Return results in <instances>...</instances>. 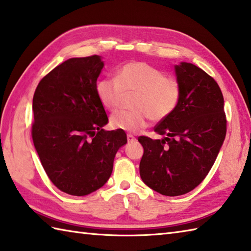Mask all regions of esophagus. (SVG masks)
Instances as JSON below:
<instances>
[{"mask_svg": "<svg viewBox=\"0 0 251 251\" xmlns=\"http://www.w3.org/2000/svg\"><path fill=\"white\" fill-rule=\"evenodd\" d=\"M127 140H128V142H135L136 141V137L128 134V135H127Z\"/></svg>", "mask_w": 251, "mask_h": 251, "instance_id": "34e87169", "label": "esophagus"}]
</instances>
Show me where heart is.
<instances>
[{"label":"heart","instance_id":"b5f03b06","mask_svg":"<svg viewBox=\"0 0 251 251\" xmlns=\"http://www.w3.org/2000/svg\"><path fill=\"white\" fill-rule=\"evenodd\" d=\"M96 92L104 109H119L124 96L135 93L131 111H121L111 116L110 124L115 129L138 131L148 125L151 119L161 122L177 107L181 88L175 77L165 76L164 72L144 62H130L121 66L116 77L98 80Z\"/></svg>","mask_w":251,"mask_h":251}]
</instances>
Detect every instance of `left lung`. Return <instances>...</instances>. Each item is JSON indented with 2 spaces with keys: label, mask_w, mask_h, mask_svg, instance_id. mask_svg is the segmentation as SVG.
Returning a JSON list of instances; mask_svg holds the SVG:
<instances>
[{
  "label": "left lung",
  "mask_w": 251,
  "mask_h": 251,
  "mask_svg": "<svg viewBox=\"0 0 251 251\" xmlns=\"http://www.w3.org/2000/svg\"><path fill=\"white\" fill-rule=\"evenodd\" d=\"M181 95L176 110L154 127L164 139L140 136L142 181L164 196H180L208 175L226 135L222 91L212 77L191 63L175 66Z\"/></svg>",
  "instance_id": "8db88e82"
}]
</instances>
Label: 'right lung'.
<instances>
[{
    "mask_svg": "<svg viewBox=\"0 0 251 251\" xmlns=\"http://www.w3.org/2000/svg\"><path fill=\"white\" fill-rule=\"evenodd\" d=\"M99 55L74 57L38 83L33 95L31 137L53 185L72 196H86L110 178L124 130L103 129L109 122L96 92L103 68Z\"/></svg>",
    "mask_w": 251,
    "mask_h": 251,
    "instance_id": "obj_1",
    "label": "right lung"
}]
</instances>
